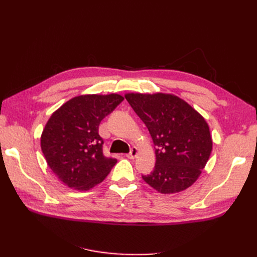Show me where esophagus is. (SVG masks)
<instances>
[{
  "label": "esophagus",
  "mask_w": 257,
  "mask_h": 257,
  "mask_svg": "<svg viewBox=\"0 0 257 257\" xmlns=\"http://www.w3.org/2000/svg\"><path fill=\"white\" fill-rule=\"evenodd\" d=\"M137 154H138V148L133 147V148H132V149H131L130 153L126 154V157H127L128 159H134V158H136Z\"/></svg>",
  "instance_id": "esophagus-1"
}]
</instances>
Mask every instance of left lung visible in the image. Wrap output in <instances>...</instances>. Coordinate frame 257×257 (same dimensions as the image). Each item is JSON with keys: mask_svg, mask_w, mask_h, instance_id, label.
<instances>
[{"mask_svg": "<svg viewBox=\"0 0 257 257\" xmlns=\"http://www.w3.org/2000/svg\"><path fill=\"white\" fill-rule=\"evenodd\" d=\"M125 98L157 147L154 169L143 176L144 180L162 194L188 189L200 176L212 151L204 116L174 94L127 93Z\"/></svg>", "mask_w": 257, "mask_h": 257, "instance_id": "obj_1", "label": "left lung"}]
</instances>
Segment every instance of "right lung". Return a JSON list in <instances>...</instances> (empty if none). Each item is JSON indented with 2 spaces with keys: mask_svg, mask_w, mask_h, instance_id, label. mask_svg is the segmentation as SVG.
<instances>
[{
  "mask_svg": "<svg viewBox=\"0 0 257 257\" xmlns=\"http://www.w3.org/2000/svg\"><path fill=\"white\" fill-rule=\"evenodd\" d=\"M123 99L115 93L79 95L51 114L42 133V151L52 173L68 188H94L115 165V159L103 154L98 126Z\"/></svg>",
  "mask_w": 257,
  "mask_h": 257,
  "instance_id": "1",
  "label": "right lung"
}]
</instances>
